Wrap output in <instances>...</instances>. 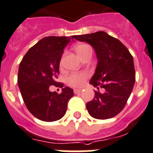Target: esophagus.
I'll return each mask as SVG.
<instances>
[{"label":"esophagus","instance_id":"1","mask_svg":"<svg viewBox=\"0 0 153 153\" xmlns=\"http://www.w3.org/2000/svg\"><path fill=\"white\" fill-rule=\"evenodd\" d=\"M82 89H75L74 90V92H75V94H78V93H80L82 92Z\"/></svg>","mask_w":153,"mask_h":153}]
</instances>
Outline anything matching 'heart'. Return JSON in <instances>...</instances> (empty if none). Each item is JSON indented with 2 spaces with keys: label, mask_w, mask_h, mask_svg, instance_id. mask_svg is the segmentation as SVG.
Masks as SVG:
<instances>
[{
  "label": "heart",
  "mask_w": 153,
  "mask_h": 153,
  "mask_svg": "<svg viewBox=\"0 0 153 153\" xmlns=\"http://www.w3.org/2000/svg\"><path fill=\"white\" fill-rule=\"evenodd\" d=\"M91 48L87 45H80L77 46L76 48V52L77 54H80L82 53L85 52L87 50L90 49ZM88 77L87 73H78V74H73L71 76L68 77V82L71 85L74 87H81L85 84L86 78Z\"/></svg>",
  "instance_id": "heart-1"
}]
</instances>
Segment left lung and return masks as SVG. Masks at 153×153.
I'll list each match as a JSON object with an SVG mask.
<instances>
[{
  "label": "left lung",
  "mask_w": 153,
  "mask_h": 153,
  "mask_svg": "<svg viewBox=\"0 0 153 153\" xmlns=\"http://www.w3.org/2000/svg\"><path fill=\"white\" fill-rule=\"evenodd\" d=\"M72 38L89 44L95 50L97 63L89 84L103 88L86 104L88 111L97 119H108L124 108L135 81L133 58L119 40L105 31H97Z\"/></svg>",
  "instance_id": "1"
}]
</instances>
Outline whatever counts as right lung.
<instances>
[{
	"mask_svg": "<svg viewBox=\"0 0 153 153\" xmlns=\"http://www.w3.org/2000/svg\"><path fill=\"white\" fill-rule=\"evenodd\" d=\"M74 41L71 37L49 36L30 48L18 69V84L25 104L34 117L45 122L59 120L65 115L68 102L74 95L71 88L57 82L64 49ZM51 85L62 88V93L51 92Z\"/></svg>",
	"mask_w": 153,
	"mask_h": 153,
	"instance_id": "right-lung-1",
	"label": "right lung"
}]
</instances>
